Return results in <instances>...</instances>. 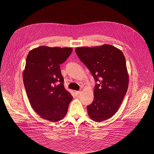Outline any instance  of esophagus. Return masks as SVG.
Wrapping results in <instances>:
<instances>
[{
  "instance_id": "1",
  "label": "esophagus",
  "mask_w": 154,
  "mask_h": 154,
  "mask_svg": "<svg viewBox=\"0 0 154 154\" xmlns=\"http://www.w3.org/2000/svg\"><path fill=\"white\" fill-rule=\"evenodd\" d=\"M81 91H75V94H76V95H79L80 94H81Z\"/></svg>"
}]
</instances>
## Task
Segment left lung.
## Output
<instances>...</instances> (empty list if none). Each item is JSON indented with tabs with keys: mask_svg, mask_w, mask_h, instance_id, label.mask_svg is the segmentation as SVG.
Returning <instances> with one entry per match:
<instances>
[{
	"mask_svg": "<svg viewBox=\"0 0 154 154\" xmlns=\"http://www.w3.org/2000/svg\"><path fill=\"white\" fill-rule=\"evenodd\" d=\"M75 51L98 82L94 101L87 106L88 116L95 122L106 120L119 110L128 90L125 57L120 50L110 44L76 47Z\"/></svg>",
	"mask_w": 154,
	"mask_h": 154,
	"instance_id": "8db88e82",
	"label": "left lung"
}]
</instances>
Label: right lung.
I'll return each instance as SVG.
<instances>
[{
    "label": "right lung",
    "instance_id": "right-lung-1",
    "mask_svg": "<svg viewBox=\"0 0 154 154\" xmlns=\"http://www.w3.org/2000/svg\"><path fill=\"white\" fill-rule=\"evenodd\" d=\"M73 50L71 47L40 46L31 50L23 71V81L30 104L43 119L62 120L73 99L63 85L60 65Z\"/></svg>",
    "mask_w": 154,
    "mask_h": 154
}]
</instances>
